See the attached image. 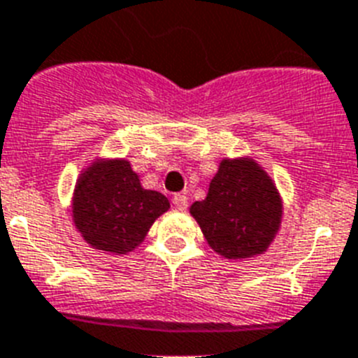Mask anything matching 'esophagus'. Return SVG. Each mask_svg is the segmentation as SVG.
<instances>
[{
    "instance_id": "34e87169",
    "label": "esophagus",
    "mask_w": 358,
    "mask_h": 358,
    "mask_svg": "<svg viewBox=\"0 0 358 358\" xmlns=\"http://www.w3.org/2000/svg\"><path fill=\"white\" fill-rule=\"evenodd\" d=\"M187 203H189V198L185 196V194H174L173 196V206L176 207V209H180V211H184V209H187Z\"/></svg>"
}]
</instances>
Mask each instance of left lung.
I'll return each mask as SVG.
<instances>
[{"mask_svg": "<svg viewBox=\"0 0 358 358\" xmlns=\"http://www.w3.org/2000/svg\"><path fill=\"white\" fill-rule=\"evenodd\" d=\"M189 213L215 253L227 260H249L273 244L284 203L262 165L251 156H238L222 158L207 196Z\"/></svg>", "mask_w": 358, "mask_h": 358, "instance_id": "1", "label": "left lung"}]
</instances>
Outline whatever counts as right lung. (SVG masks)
Segmentation results:
<instances>
[{
    "mask_svg": "<svg viewBox=\"0 0 358 358\" xmlns=\"http://www.w3.org/2000/svg\"><path fill=\"white\" fill-rule=\"evenodd\" d=\"M169 200L145 189L125 158H94L82 169L71 200L72 224L100 253L127 255L145 240Z\"/></svg>",
    "mask_w": 358,
    "mask_h": 358,
    "instance_id": "right-lung-1",
    "label": "right lung"
}]
</instances>
